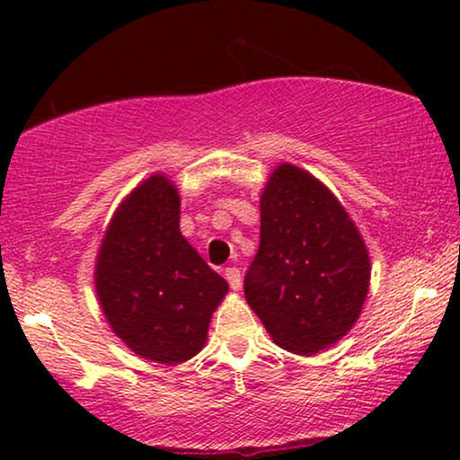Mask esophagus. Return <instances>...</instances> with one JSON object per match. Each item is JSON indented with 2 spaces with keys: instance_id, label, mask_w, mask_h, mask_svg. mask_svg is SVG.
<instances>
[{
  "instance_id": "esophagus-1",
  "label": "esophagus",
  "mask_w": 460,
  "mask_h": 460,
  "mask_svg": "<svg viewBox=\"0 0 460 460\" xmlns=\"http://www.w3.org/2000/svg\"><path fill=\"white\" fill-rule=\"evenodd\" d=\"M224 276H226V280H228L232 291H241V287H243L241 270H238V268H226Z\"/></svg>"
}]
</instances>
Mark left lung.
I'll return each mask as SVG.
<instances>
[{"instance_id":"obj_1","label":"left lung","mask_w":460,"mask_h":460,"mask_svg":"<svg viewBox=\"0 0 460 460\" xmlns=\"http://www.w3.org/2000/svg\"><path fill=\"white\" fill-rule=\"evenodd\" d=\"M260 217L244 297L279 348L318 354L360 318L370 287L367 244L335 194L293 163L270 173Z\"/></svg>"}]
</instances>
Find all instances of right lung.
Returning <instances> with one entry per match:
<instances>
[{
    "label": "right lung",
    "instance_id": "add662e5",
    "mask_svg": "<svg viewBox=\"0 0 460 460\" xmlns=\"http://www.w3.org/2000/svg\"><path fill=\"white\" fill-rule=\"evenodd\" d=\"M93 285L111 329L144 360L175 367L207 343L228 282L180 232V194L165 173L140 181L112 213Z\"/></svg>",
    "mask_w": 460,
    "mask_h": 460
}]
</instances>
